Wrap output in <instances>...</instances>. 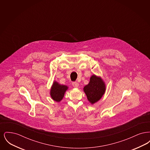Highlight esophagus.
<instances>
[{"label":"esophagus","instance_id":"esophagus-1","mask_svg":"<svg viewBox=\"0 0 150 150\" xmlns=\"http://www.w3.org/2000/svg\"><path fill=\"white\" fill-rule=\"evenodd\" d=\"M72 86L74 88H78L79 84L78 83H77V82H73L72 83Z\"/></svg>","mask_w":150,"mask_h":150}]
</instances>
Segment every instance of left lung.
<instances>
[{
  "label": "left lung",
  "mask_w": 150,
  "mask_h": 150,
  "mask_svg": "<svg viewBox=\"0 0 150 150\" xmlns=\"http://www.w3.org/2000/svg\"><path fill=\"white\" fill-rule=\"evenodd\" d=\"M83 91L89 102L93 105L102 97L106 92V85L100 76L96 75L91 76L88 84L86 85Z\"/></svg>",
  "instance_id": "obj_1"
}]
</instances>
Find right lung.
Instances as JSON below:
<instances>
[{"instance_id":"obj_1","label":"right lung","mask_w":150,"mask_h":150,"mask_svg":"<svg viewBox=\"0 0 150 150\" xmlns=\"http://www.w3.org/2000/svg\"><path fill=\"white\" fill-rule=\"evenodd\" d=\"M68 88L67 86L61 85L56 81H54L50 91V97L52 100L57 102H59L63 99Z\"/></svg>"}]
</instances>
